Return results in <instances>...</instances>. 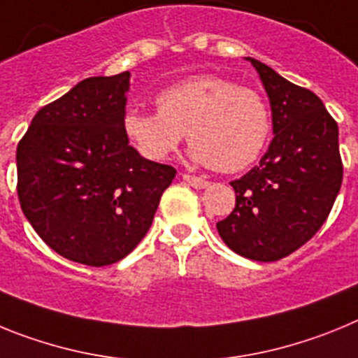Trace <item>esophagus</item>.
I'll return each mask as SVG.
<instances>
[{"label": "esophagus", "instance_id": "34e87169", "mask_svg": "<svg viewBox=\"0 0 358 358\" xmlns=\"http://www.w3.org/2000/svg\"><path fill=\"white\" fill-rule=\"evenodd\" d=\"M182 179H185V181L188 182L189 186H194V188H197V189L208 188V186H210V182H208L206 179H201V177L189 176V173H185V176H182Z\"/></svg>", "mask_w": 358, "mask_h": 358}]
</instances>
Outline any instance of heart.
Masks as SVG:
<instances>
[{
    "label": "heart",
    "mask_w": 358,
    "mask_h": 358,
    "mask_svg": "<svg viewBox=\"0 0 358 358\" xmlns=\"http://www.w3.org/2000/svg\"><path fill=\"white\" fill-rule=\"evenodd\" d=\"M157 113L125 110L122 131L147 161H164L185 140L189 157L218 172H240L262 156L271 136V110L258 91L215 75L188 78L161 91Z\"/></svg>",
    "instance_id": "b5f03b06"
}]
</instances>
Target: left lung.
Instances as JSON below:
<instances>
[{
	"label": "left lung",
	"instance_id": "1",
	"mask_svg": "<svg viewBox=\"0 0 358 358\" xmlns=\"http://www.w3.org/2000/svg\"><path fill=\"white\" fill-rule=\"evenodd\" d=\"M260 75L273 113V141L251 172L231 182L235 210L217 222L231 251L276 262L324 224L343 182L339 127L321 98L245 57Z\"/></svg>",
	"mask_w": 358,
	"mask_h": 358
}]
</instances>
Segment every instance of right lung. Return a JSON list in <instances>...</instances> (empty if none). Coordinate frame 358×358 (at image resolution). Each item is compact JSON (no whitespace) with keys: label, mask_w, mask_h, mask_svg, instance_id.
Instances as JSON below:
<instances>
[{"label":"right lung","mask_w":358,"mask_h":358,"mask_svg":"<svg viewBox=\"0 0 358 358\" xmlns=\"http://www.w3.org/2000/svg\"><path fill=\"white\" fill-rule=\"evenodd\" d=\"M131 73L78 82L34 116L17 145V195L37 235L61 256L103 267L141 242L176 177L122 131Z\"/></svg>","instance_id":"1"}]
</instances>
